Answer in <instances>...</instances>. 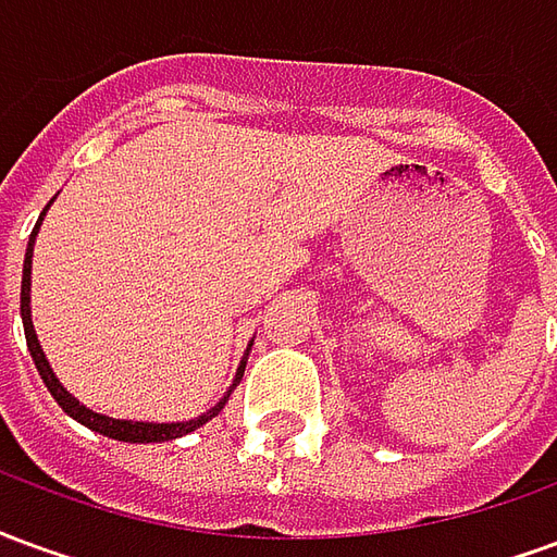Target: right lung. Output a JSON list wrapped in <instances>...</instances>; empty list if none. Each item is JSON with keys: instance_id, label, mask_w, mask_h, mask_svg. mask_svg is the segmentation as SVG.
Wrapping results in <instances>:
<instances>
[{"instance_id": "obj_1", "label": "right lung", "mask_w": 557, "mask_h": 557, "mask_svg": "<svg viewBox=\"0 0 557 557\" xmlns=\"http://www.w3.org/2000/svg\"><path fill=\"white\" fill-rule=\"evenodd\" d=\"M55 202V196L47 202V208L41 211V218L35 223V230L29 235V247H26V259H23V286H20V315H23V331H26V346L32 351V361L38 367V375L44 379V385L47 391L53 394V399L62 406L67 418H74L77 423L83 426H89L91 432H101L107 438H115V442H131V444H151V442H172V438H182L187 432L199 430L202 423H208L211 418H218L223 406H226V399L232 397V391L238 387L244 375V367H247V355H250V346L244 351L242 363H238V370H235V379H232L230 391L223 394V397L211 406L208 411H202L199 418H190V420H172V423H148V420H119V418H110V414H101V411H91L86 409L77 397H71L67 394V387L55 379L53 367L47 361V355H44L41 343H38V334H35V325H32V307H29V292H32V253H35V238H38V230H41L44 218H47V211L50 206Z\"/></svg>"}]
</instances>
